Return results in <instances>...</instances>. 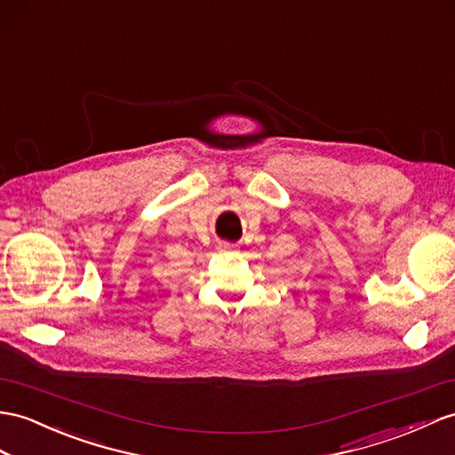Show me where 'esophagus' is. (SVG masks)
Listing matches in <instances>:
<instances>
[{
    "label": "esophagus",
    "instance_id": "esophagus-1",
    "mask_svg": "<svg viewBox=\"0 0 455 455\" xmlns=\"http://www.w3.org/2000/svg\"><path fill=\"white\" fill-rule=\"evenodd\" d=\"M220 249H221V251H229V249H231V245H229V243H221Z\"/></svg>",
    "mask_w": 455,
    "mask_h": 455
}]
</instances>
